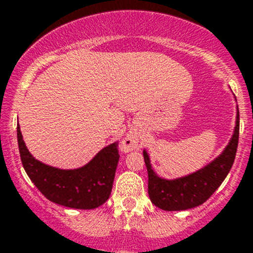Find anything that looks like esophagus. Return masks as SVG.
Returning <instances> with one entry per match:
<instances>
[{
    "mask_svg": "<svg viewBox=\"0 0 253 253\" xmlns=\"http://www.w3.org/2000/svg\"><path fill=\"white\" fill-rule=\"evenodd\" d=\"M140 147V138L136 133H128L126 137L124 138L121 143V151L124 152H129L132 150H136V148Z\"/></svg>",
    "mask_w": 253,
    "mask_h": 253,
    "instance_id": "obj_1",
    "label": "esophagus"
}]
</instances>
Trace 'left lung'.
Returning a JSON list of instances; mask_svg holds the SVG:
<instances>
[{
	"label": "left lung",
	"instance_id": "obj_1",
	"mask_svg": "<svg viewBox=\"0 0 253 253\" xmlns=\"http://www.w3.org/2000/svg\"><path fill=\"white\" fill-rule=\"evenodd\" d=\"M238 111V108H237ZM240 113L230 142L222 153L204 169L174 180L160 177L152 169L150 156L143 150V159L148 173V196L155 206L165 211H183L206 202L223 182L232 167L238 145Z\"/></svg>",
	"mask_w": 253,
	"mask_h": 253
}]
</instances>
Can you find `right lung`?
<instances>
[{"label": "right lung", "mask_w": 253, "mask_h": 253, "mask_svg": "<svg viewBox=\"0 0 253 253\" xmlns=\"http://www.w3.org/2000/svg\"><path fill=\"white\" fill-rule=\"evenodd\" d=\"M21 161L30 180L51 202L77 210H93L108 200L119 164V142L106 146L84 166L61 169L31 155L17 127Z\"/></svg>", "instance_id": "add662e5"}]
</instances>
